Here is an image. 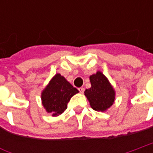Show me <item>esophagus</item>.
Here are the masks:
<instances>
[{
	"label": "esophagus",
	"instance_id": "esophagus-1",
	"mask_svg": "<svg viewBox=\"0 0 153 153\" xmlns=\"http://www.w3.org/2000/svg\"><path fill=\"white\" fill-rule=\"evenodd\" d=\"M79 91L80 93H83V92H84V88L81 87V88H79Z\"/></svg>",
	"mask_w": 153,
	"mask_h": 153
}]
</instances>
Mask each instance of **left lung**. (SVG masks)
<instances>
[{"label":"left lung","mask_w":153,"mask_h":153,"mask_svg":"<svg viewBox=\"0 0 153 153\" xmlns=\"http://www.w3.org/2000/svg\"><path fill=\"white\" fill-rule=\"evenodd\" d=\"M91 88L85 90L90 106L97 111H105L115 102V90L104 74L100 71L90 76Z\"/></svg>","instance_id":"left-lung-1"}]
</instances>
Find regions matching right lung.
Here are the masks:
<instances>
[{"mask_svg":"<svg viewBox=\"0 0 153 153\" xmlns=\"http://www.w3.org/2000/svg\"><path fill=\"white\" fill-rule=\"evenodd\" d=\"M79 93L65 77L56 74L42 93L41 98L44 108L52 116L60 115L66 110L70 98Z\"/></svg>","mask_w":153,"mask_h":153,"instance_id":"right-lung-1","label":"right lung"}]
</instances>
